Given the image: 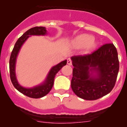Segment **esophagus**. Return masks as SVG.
<instances>
[{"label": "esophagus", "instance_id": "1", "mask_svg": "<svg viewBox=\"0 0 127 127\" xmlns=\"http://www.w3.org/2000/svg\"><path fill=\"white\" fill-rule=\"evenodd\" d=\"M67 63L69 65H70V66H71V65H72V60H71V59H70V58H68V59H67Z\"/></svg>", "mask_w": 127, "mask_h": 127}]
</instances>
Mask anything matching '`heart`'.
<instances>
[{"label":"heart","instance_id":"b5f03b06","mask_svg":"<svg viewBox=\"0 0 127 127\" xmlns=\"http://www.w3.org/2000/svg\"><path fill=\"white\" fill-rule=\"evenodd\" d=\"M94 37L92 35L89 34H81L72 40L71 44L72 47L77 48H82L88 47L91 48L96 45L95 42Z\"/></svg>","mask_w":127,"mask_h":127}]
</instances>
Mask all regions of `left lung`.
<instances>
[{
  "instance_id": "left-lung-1",
  "label": "left lung",
  "mask_w": 127,
  "mask_h": 127,
  "mask_svg": "<svg viewBox=\"0 0 127 127\" xmlns=\"http://www.w3.org/2000/svg\"><path fill=\"white\" fill-rule=\"evenodd\" d=\"M71 60L74 66L71 88L79 98L96 100L114 87L119 61L113 43L103 45L91 54L72 56Z\"/></svg>"
}]
</instances>
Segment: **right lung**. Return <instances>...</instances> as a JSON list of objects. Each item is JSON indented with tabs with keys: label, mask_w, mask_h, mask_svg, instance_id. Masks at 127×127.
<instances>
[{
	"label": "right lung",
	"mask_w": 127,
	"mask_h": 127,
	"mask_svg": "<svg viewBox=\"0 0 127 127\" xmlns=\"http://www.w3.org/2000/svg\"><path fill=\"white\" fill-rule=\"evenodd\" d=\"M45 34H47V30L45 27L37 26L31 28L26 32H24L16 41L10 58V61H9L10 75L13 85L19 92L24 95L32 98H42L48 94L53 87L56 74L62 68L63 66H65L67 63V60H64L56 66H53L48 73L45 81L41 85L34 87L33 88H26L23 87L18 84L15 74V64H16V58L21 46L31 35H44Z\"/></svg>",
	"instance_id": "add662e5"
}]
</instances>
